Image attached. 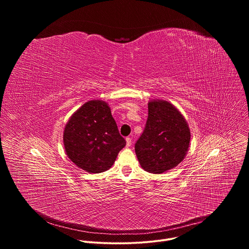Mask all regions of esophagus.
Returning a JSON list of instances; mask_svg holds the SVG:
<instances>
[{
    "mask_svg": "<svg viewBox=\"0 0 249 249\" xmlns=\"http://www.w3.org/2000/svg\"><path fill=\"white\" fill-rule=\"evenodd\" d=\"M131 145H132L131 138H126V146H127V147H130Z\"/></svg>",
    "mask_w": 249,
    "mask_h": 249,
    "instance_id": "esophagus-1",
    "label": "esophagus"
}]
</instances>
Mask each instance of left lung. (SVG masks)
I'll return each mask as SVG.
<instances>
[{"label":"left lung","mask_w":249,"mask_h":249,"mask_svg":"<svg viewBox=\"0 0 249 249\" xmlns=\"http://www.w3.org/2000/svg\"><path fill=\"white\" fill-rule=\"evenodd\" d=\"M143 134L135 145L138 160L144 170L160 174L178 165L189 150V125L172 103L152 99Z\"/></svg>","instance_id":"obj_1"}]
</instances>
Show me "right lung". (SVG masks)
Segmentation results:
<instances>
[{
  "label": "right lung",
  "mask_w": 249,
  "mask_h": 249,
  "mask_svg": "<svg viewBox=\"0 0 249 249\" xmlns=\"http://www.w3.org/2000/svg\"><path fill=\"white\" fill-rule=\"evenodd\" d=\"M67 157L87 172L109 169L126 141L120 136L107 102L87 101L69 118L63 133Z\"/></svg>",
  "instance_id": "add662e5"
}]
</instances>
